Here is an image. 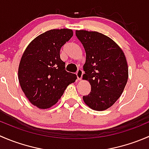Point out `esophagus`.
<instances>
[{
    "instance_id": "obj_1",
    "label": "esophagus",
    "mask_w": 149,
    "mask_h": 149,
    "mask_svg": "<svg viewBox=\"0 0 149 149\" xmlns=\"http://www.w3.org/2000/svg\"><path fill=\"white\" fill-rule=\"evenodd\" d=\"M76 76H77L78 80H81L83 76V70L81 69H78L77 72H76Z\"/></svg>"
}]
</instances>
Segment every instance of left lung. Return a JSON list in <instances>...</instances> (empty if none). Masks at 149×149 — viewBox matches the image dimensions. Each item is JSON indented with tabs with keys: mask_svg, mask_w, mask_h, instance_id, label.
Masks as SVG:
<instances>
[{
	"mask_svg": "<svg viewBox=\"0 0 149 149\" xmlns=\"http://www.w3.org/2000/svg\"><path fill=\"white\" fill-rule=\"evenodd\" d=\"M76 35L86 56L83 79L91 85V92L83 100L94 110H105L120 98L127 84L128 67L125 54L112 39L102 33L76 30Z\"/></svg>",
	"mask_w": 149,
	"mask_h": 149,
	"instance_id": "8db88e82",
	"label": "left lung"
}]
</instances>
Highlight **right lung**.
Listing matches in <instances>:
<instances>
[{"label":"right lung","mask_w":149,"mask_h":149,"mask_svg":"<svg viewBox=\"0 0 149 149\" xmlns=\"http://www.w3.org/2000/svg\"><path fill=\"white\" fill-rule=\"evenodd\" d=\"M68 29H51L32 40L19 63L21 88L33 105L47 109L58 102L70 84L77 79L67 72L61 59V47L73 37Z\"/></svg>","instance_id":"obj_1"}]
</instances>
